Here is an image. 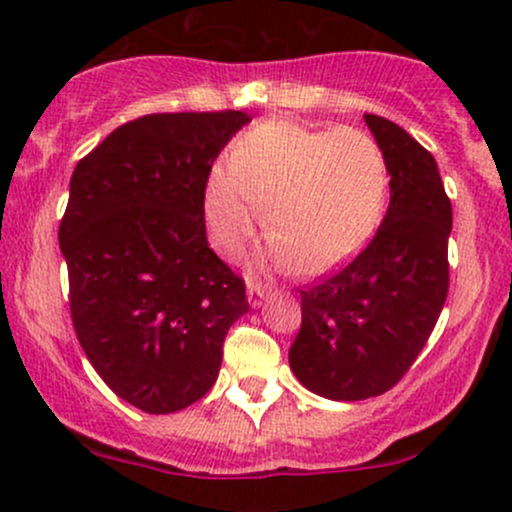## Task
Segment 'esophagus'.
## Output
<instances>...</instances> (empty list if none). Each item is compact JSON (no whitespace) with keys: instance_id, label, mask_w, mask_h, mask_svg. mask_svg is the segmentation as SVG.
Wrapping results in <instances>:
<instances>
[{"instance_id":"34e87169","label":"esophagus","mask_w":512,"mask_h":512,"mask_svg":"<svg viewBox=\"0 0 512 512\" xmlns=\"http://www.w3.org/2000/svg\"><path fill=\"white\" fill-rule=\"evenodd\" d=\"M264 293H267V286H262V281H255V279L248 281V303L252 308H260L264 301Z\"/></svg>"}]
</instances>
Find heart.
<instances>
[{"label":"heart","mask_w":512,"mask_h":512,"mask_svg":"<svg viewBox=\"0 0 512 512\" xmlns=\"http://www.w3.org/2000/svg\"><path fill=\"white\" fill-rule=\"evenodd\" d=\"M387 192L390 170L370 134L267 120L233 142L226 168L211 170L204 214L214 243L236 255L264 204L274 260L317 276L368 243L383 221Z\"/></svg>","instance_id":"obj_1"}]
</instances>
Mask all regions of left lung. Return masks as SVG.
I'll return each instance as SVG.
<instances>
[{
    "label": "left lung",
    "instance_id": "obj_1",
    "mask_svg": "<svg viewBox=\"0 0 512 512\" xmlns=\"http://www.w3.org/2000/svg\"><path fill=\"white\" fill-rule=\"evenodd\" d=\"M390 170V207L366 250L301 291L296 378L334 402L378 397L421 354L448 298L452 207L436 158L395 122L366 115Z\"/></svg>",
    "mask_w": 512,
    "mask_h": 512
}]
</instances>
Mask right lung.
I'll list each match as a JSON object with an SVG mask.
<instances>
[{
	"label": "right lung",
	"instance_id": "add662e5",
	"mask_svg": "<svg viewBox=\"0 0 512 512\" xmlns=\"http://www.w3.org/2000/svg\"><path fill=\"white\" fill-rule=\"evenodd\" d=\"M250 115L156 113L76 163L60 223L69 308L105 385L173 414L219 378L223 339L248 313L245 281L207 243L211 163Z\"/></svg>",
	"mask_w": 512,
	"mask_h": 512
}]
</instances>
